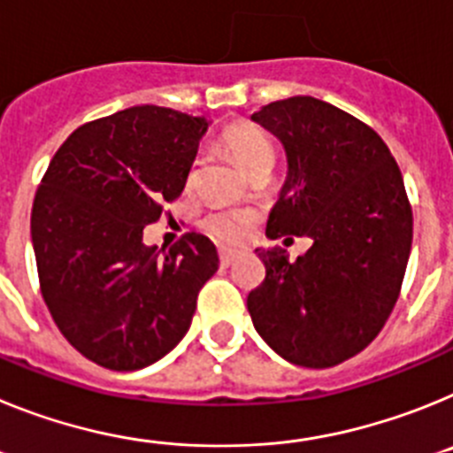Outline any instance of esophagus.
Returning <instances> with one entry per match:
<instances>
[{
  "label": "esophagus",
  "instance_id": "1",
  "mask_svg": "<svg viewBox=\"0 0 453 453\" xmlns=\"http://www.w3.org/2000/svg\"><path fill=\"white\" fill-rule=\"evenodd\" d=\"M235 258H238V254H235V251H229V250L219 251V265L222 267H231L235 263Z\"/></svg>",
  "mask_w": 453,
  "mask_h": 453
}]
</instances>
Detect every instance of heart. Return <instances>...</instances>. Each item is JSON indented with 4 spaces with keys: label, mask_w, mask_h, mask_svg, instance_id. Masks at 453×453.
<instances>
[{
    "label": "heart",
    "mask_w": 453,
    "mask_h": 453,
    "mask_svg": "<svg viewBox=\"0 0 453 453\" xmlns=\"http://www.w3.org/2000/svg\"><path fill=\"white\" fill-rule=\"evenodd\" d=\"M222 145L247 174L258 167H272V161H274V147H272L270 138L250 122H238L224 131ZM250 226L251 215L247 211H238V208H215L203 218V231L222 245L240 242L247 235Z\"/></svg>",
    "instance_id": "1"
}]
</instances>
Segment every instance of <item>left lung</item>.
Masks as SVG:
<instances>
[{"instance_id": "8db88e82", "label": "left lung", "mask_w": 453, "mask_h": 453, "mask_svg": "<svg viewBox=\"0 0 453 453\" xmlns=\"http://www.w3.org/2000/svg\"><path fill=\"white\" fill-rule=\"evenodd\" d=\"M286 150L288 174L270 238H311L292 263L256 250L265 281L247 297L254 329L288 363L334 367L365 349L402 290L413 211L388 145L354 115L315 97L272 102L251 115Z\"/></svg>"}]
</instances>
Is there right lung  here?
<instances>
[{"mask_svg": "<svg viewBox=\"0 0 453 453\" xmlns=\"http://www.w3.org/2000/svg\"><path fill=\"white\" fill-rule=\"evenodd\" d=\"M211 119L131 106L79 127L58 147L31 211L40 290L79 354L115 372L142 370L188 334L218 272L206 235L170 251L142 231L186 188Z\"/></svg>", "mask_w": 453, "mask_h": 453, "instance_id": "add662e5", "label": "right lung"}]
</instances>
